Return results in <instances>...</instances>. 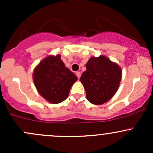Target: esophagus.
<instances>
[{
  "mask_svg": "<svg viewBox=\"0 0 153 153\" xmlns=\"http://www.w3.org/2000/svg\"><path fill=\"white\" fill-rule=\"evenodd\" d=\"M76 76L78 77V78H80V77H81V72H76Z\"/></svg>",
  "mask_w": 153,
  "mask_h": 153,
  "instance_id": "esophagus-1",
  "label": "esophagus"
}]
</instances>
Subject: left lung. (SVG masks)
Returning a JSON list of instances; mask_svg holds the SVG:
<instances>
[{"instance_id": "8db88e82", "label": "left lung", "mask_w": 153, "mask_h": 153, "mask_svg": "<svg viewBox=\"0 0 153 153\" xmlns=\"http://www.w3.org/2000/svg\"><path fill=\"white\" fill-rule=\"evenodd\" d=\"M86 68L80 81L86 90V99L96 105L107 102L119 87L121 67L104 55H100L89 58Z\"/></svg>"}]
</instances>
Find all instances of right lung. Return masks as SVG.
Instances as JSON below:
<instances>
[{
    "label": "right lung",
    "mask_w": 153,
    "mask_h": 153,
    "mask_svg": "<svg viewBox=\"0 0 153 153\" xmlns=\"http://www.w3.org/2000/svg\"><path fill=\"white\" fill-rule=\"evenodd\" d=\"M77 77L64 65L61 55H49L35 68L33 80L40 95L52 104L67 99Z\"/></svg>",
    "instance_id": "obj_1"
}]
</instances>
